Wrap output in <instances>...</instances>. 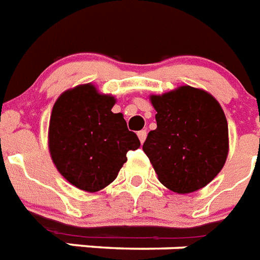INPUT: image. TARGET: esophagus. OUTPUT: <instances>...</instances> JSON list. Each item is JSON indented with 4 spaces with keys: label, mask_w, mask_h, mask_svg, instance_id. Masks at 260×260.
I'll return each mask as SVG.
<instances>
[{
    "label": "esophagus",
    "mask_w": 260,
    "mask_h": 260,
    "mask_svg": "<svg viewBox=\"0 0 260 260\" xmlns=\"http://www.w3.org/2000/svg\"><path fill=\"white\" fill-rule=\"evenodd\" d=\"M138 136H139V140H140V142H142V143H143L144 140H146V136H147V132H146V131H139L138 132Z\"/></svg>",
    "instance_id": "esophagus-1"
}]
</instances>
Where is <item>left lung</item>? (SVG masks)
<instances>
[{"mask_svg":"<svg viewBox=\"0 0 260 260\" xmlns=\"http://www.w3.org/2000/svg\"><path fill=\"white\" fill-rule=\"evenodd\" d=\"M156 129L143 150L166 188L177 193L198 191L225 165L228 122L219 104L206 91L183 86L152 95Z\"/></svg>","mask_w":260,"mask_h":260,"instance_id":"obj_1","label":"left lung"}]
</instances>
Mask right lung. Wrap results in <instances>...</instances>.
Listing matches in <instances>:
<instances>
[{
    "label": "right lung",
    "mask_w": 260,
    "mask_h": 260,
    "mask_svg": "<svg viewBox=\"0 0 260 260\" xmlns=\"http://www.w3.org/2000/svg\"><path fill=\"white\" fill-rule=\"evenodd\" d=\"M116 99L99 94L92 84L59 95L49 125V148L55 168L79 189L96 192L116 180L126 152L140 146L121 113H113Z\"/></svg>",
    "instance_id": "add662e5"
}]
</instances>
